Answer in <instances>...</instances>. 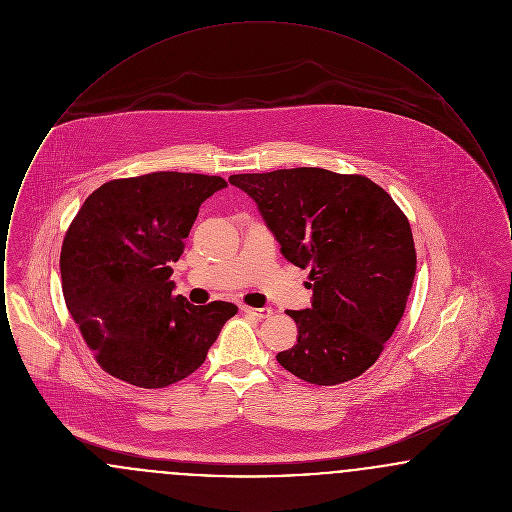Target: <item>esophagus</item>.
Listing matches in <instances>:
<instances>
[{
    "label": "esophagus",
    "instance_id": "esophagus-1",
    "mask_svg": "<svg viewBox=\"0 0 512 512\" xmlns=\"http://www.w3.org/2000/svg\"><path fill=\"white\" fill-rule=\"evenodd\" d=\"M242 311L255 318H268L272 315V309H268V307H263V309H253V307L242 305Z\"/></svg>",
    "mask_w": 512,
    "mask_h": 512
}]
</instances>
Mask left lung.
I'll list each match as a JSON object with an SVG mask.
<instances>
[{
	"mask_svg": "<svg viewBox=\"0 0 512 512\" xmlns=\"http://www.w3.org/2000/svg\"><path fill=\"white\" fill-rule=\"evenodd\" d=\"M282 255L309 268L311 307L288 311L297 343L276 355L293 376L336 386L376 363L403 317L416 253L407 217L370 178L299 167L232 174Z\"/></svg>",
	"mask_w": 512,
	"mask_h": 512,
	"instance_id": "left-lung-1",
	"label": "left lung"
}]
</instances>
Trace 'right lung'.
Returning <instances> with one entry per match:
<instances>
[{
	"mask_svg": "<svg viewBox=\"0 0 512 512\" xmlns=\"http://www.w3.org/2000/svg\"><path fill=\"white\" fill-rule=\"evenodd\" d=\"M220 176L151 172L103 184L67 230L61 280L67 309L99 366L138 388H167L203 365L234 303L172 295L201 203Z\"/></svg>",
	"mask_w": 512,
	"mask_h": 512,
	"instance_id": "add662e5",
	"label": "right lung"
}]
</instances>
